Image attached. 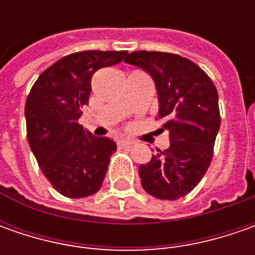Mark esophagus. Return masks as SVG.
<instances>
[{
    "mask_svg": "<svg viewBox=\"0 0 255 255\" xmlns=\"http://www.w3.org/2000/svg\"><path fill=\"white\" fill-rule=\"evenodd\" d=\"M118 144H119V146H123V147H126V146H132L133 142L132 140H129V139H119V140H118Z\"/></svg>",
    "mask_w": 255,
    "mask_h": 255,
    "instance_id": "esophagus-1",
    "label": "esophagus"
}]
</instances>
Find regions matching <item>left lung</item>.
<instances>
[{"instance_id": "left-lung-1", "label": "left lung", "mask_w": 255, "mask_h": 255, "mask_svg": "<svg viewBox=\"0 0 255 255\" xmlns=\"http://www.w3.org/2000/svg\"><path fill=\"white\" fill-rule=\"evenodd\" d=\"M126 64L142 68L152 76L159 101L162 130L170 146L139 166L146 193L162 200H176L190 193L203 179L213 159L220 129L219 93L199 65L180 55L136 51Z\"/></svg>"}]
</instances>
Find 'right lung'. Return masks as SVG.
Wrapping results in <instances>:
<instances>
[{
	"label": "right lung",
	"instance_id": "right-lung-1",
	"mask_svg": "<svg viewBox=\"0 0 255 255\" xmlns=\"http://www.w3.org/2000/svg\"><path fill=\"white\" fill-rule=\"evenodd\" d=\"M126 54L84 51L66 55L39 75L26 98L29 147L45 177L65 197H88L102 187L116 143L93 136L78 119L81 108L89 102L93 74L119 64Z\"/></svg>",
	"mask_w": 255,
	"mask_h": 255
}]
</instances>
